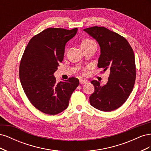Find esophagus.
Wrapping results in <instances>:
<instances>
[{
	"instance_id": "esophagus-1",
	"label": "esophagus",
	"mask_w": 151,
	"mask_h": 151,
	"mask_svg": "<svg viewBox=\"0 0 151 151\" xmlns=\"http://www.w3.org/2000/svg\"><path fill=\"white\" fill-rule=\"evenodd\" d=\"M79 82H80V84H86L87 83H88V81H87L85 79H79Z\"/></svg>"
}]
</instances>
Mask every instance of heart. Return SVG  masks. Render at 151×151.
Here are the masks:
<instances>
[{"mask_svg":"<svg viewBox=\"0 0 151 151\" xmlns=\"http://www.w3.org/2000/svg\"><path fill=\"white\" fill-rule=\"evenodd\" d=\"M93 43H95L93 40L89 39V38H86V39L83 40V42H81V47H83L85 46H88V45H89Z\"/></svg>","mask_w":151,"mask_h":151,"instance_id":"b5f03b06","label":"heart"}]
</instances>
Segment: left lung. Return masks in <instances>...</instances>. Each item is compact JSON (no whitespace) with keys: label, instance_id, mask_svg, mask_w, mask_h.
Instances as JSON below:
<instances>
[{"label":"left lung","instance_id":"left-lung-1","mask_svg":"<svg viewBox=\"0 0 151 151\" xmlns=\"http://www.w3.org/2000/svg\"><path fill=\"white\" fill-rule=\"evenodd\" d=\"M84 31L99 45L98 67L103 68L101 72L110 70L107 84L101 86L97 81L91 82L94 92L89 97L90 104L103 111L115 110L127 101L134 88L136 67L133 49L123 36L104 27L93 26Z\"/></svg>","mask_w":151,"mask_h":151}]
</instances>
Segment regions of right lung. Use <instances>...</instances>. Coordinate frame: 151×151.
<instances>
[{"label": "right lung", "mask_w": 151, "mask_h": 151, "mask_svg": "<svg viewBox=\"0 0 151 151\" xmlns=\"http://www.w3.org/2000/svg\"><path fill=\"white\" fill-rule=\"evenodd\" d=\"M77 28H48L32 38L21 58L19 75L27 98L45 114L57 115L68 107L71 94L79 84L76 77L57 83L53 76L62 62L65 44Z\"/></svg>", "instance_id": "right-lung-1"}]
</instances>
